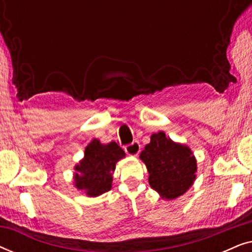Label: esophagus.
Masks as SVG:
<instances>
[{
  "label": "esophagus",
  "instance_id": "1",
  "mask_svg": "<svg viewBox=\"0 0 252 252\" xmlns=\"http://www.w3.org/2000/svg\"><path fill=\"white\" fill-rule=\"evenodd\" d=\"M125 151H126V154L130 155V156H137L140 153V143L135 141V142L127 144V146L125 147Z\"/></svg>",
  "mask_w": 252,
  "mask_h": 252
}]
</instances>
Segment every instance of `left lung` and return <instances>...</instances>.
<instances>
[{
  "label": "left lung",
  "mask_w": 252,
  "mask_h": 252,
  "mask_svg": "<svg viewBox=\"0 0 252 252\" xmlns=\"http://www.w3.org/2000/svg\"><path fill=\"white\" fill-rule=\"evenodd\" d=\"M140 158L149 172L150 187L163 198L185 194L196 178V160L190 149L174 143L164 132L155 133Z\"/></svg>",
  "instance_id": "left-lung-1"
}]
</instances>
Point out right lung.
Returning a JSON list of instances; mask_svg holds the SVG:
<instances>
[{
  "instance_id": "add662e5",
  "label": "right lung",
  "mask_w": 252,
  "mask_h": 252,
  "mask_svg": "<svg viewBox=\"0 0 252 252\" xmlns=\"http://www.w3.org/2000/svg\"><path fill=\"white\" fill-rule=\"evenodd\" d=\"M125 153L116 142L102 144L94 139L85 150V158L75 166V186L88 196H98L111 189L112 172Z\"/></svg>"
}]
</instances>
